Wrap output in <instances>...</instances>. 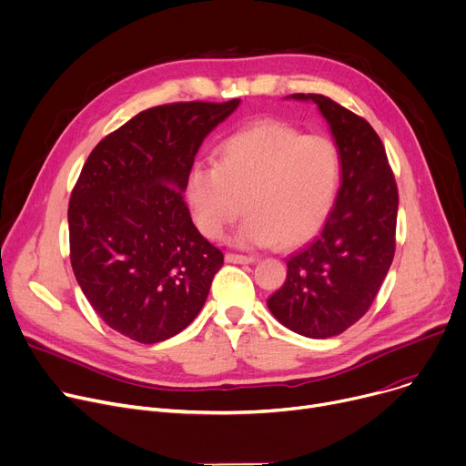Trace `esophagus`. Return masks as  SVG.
I'll use <instances>...</instances> for the list:
<instances>
[{
	"instance_id": "34e87169",
	"label": "esophagus",
	"mask_w": 466,
	"mask_h": 466,
	"mask_svg": "<svg viewBox=\"0 0 466 466\" xmlns=\"http://www.w3.org/2000/svg\"><path fill=\"white\" fill-rule=\"evenodd\" d=\"M225 258H227V262H232V264H255L257 262V257H253V255L245 257V255H238V253H227Z\"/></svg>"
}]
</instances>
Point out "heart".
Instances as JSON below:
<instances>
[{"label": "heart", "instance_id": "heart-1", "mask_svg": "<svg viewBox=\"0 0 466 466\" xmlns=\"http://www.w3.org/2000/svg\"><path fill=\"white\" fill-rule=\"evenodd\" d=\"M343 174L339 146L283 121H258L228 137L217 165L197 163L185 179L195 225L219 239L245 211L236 234L245 247L279 241L292 249L313 239L331 215Z\"/></svg>", "mask_w": 466, "mask_h": 466}]
</instances>
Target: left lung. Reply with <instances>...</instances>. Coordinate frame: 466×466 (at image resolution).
Here are the masks:
<instances>
[{
	"label": "left lung",
	"mask_w": 466,
	"mask_h": 466,
	"mask_svg": "<svg viewBox=\"0 0 466 466\" xmlns=\"http://www.w3.org/2000/svg\"><path fill=\"white\" fill-rule=\"evenodd\" d=\"M290 97L319 106L343 174L322 232L287 260V281L268 307L289 329L326 339L356 324L379 294L395 255L399 193L384 144L363 117L319 93Z\"/></svg>",
	"instance_id": "left-lung-1"
}]
</instances>
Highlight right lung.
<instances>
[{
  "label": "right lung",
  "instance_id": "add662e5",
  "mask_svg": "<svg viewBox=\"0 0 466 466\" xmlns=\"http://www.w3.org/2000/svg\"><path fill=\"white\" fill-rule=\"evenodd\" d=\"M238 105L191 101L137 114L93 147L71 193L76 281L103 322L138 343L187 328L223 266L183 191L200 144Z\"/></svg>",
  "mask_w": 466,
  "mask_h": 466
}]
</instances>
